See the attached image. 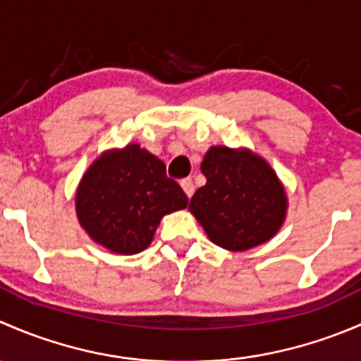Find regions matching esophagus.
Listing matches in <instances>:
<instances>
[{"label":"esophagus","instance_id":"esophagus-1","mask_svg":"<svg viewBox=\"0 0 361 361\" xmlns=\"http://www.w3.org/2000/svg\"><path fill=\"white\" fill-rule=\"evenodd\" d=\"M181 188H183V192L187 194V197H192L194 195V181H192V178H185V180H181Z\"/></svg>","mask_w":361,"mask_h":361}]
</instances>
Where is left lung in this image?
Returning <instances> with one entry per match:
<instances>
[{"label": "left lung", "mask_w": 361, "mask_h": 361, "mask_svg": "<svg viewBox=\"0 0 361 361\" xmlns=\"http://www.w3.org/2000/svg\"><path fill=\"white\" fill-rule=\"evenodd\" d=\"M206 185L188 209L214 245L245 251L269 241L283 225L286 195L272 167L251 152L213 147L201 164Z\"/></svg>", "instance_id": "8db88e82"}]
</instances>
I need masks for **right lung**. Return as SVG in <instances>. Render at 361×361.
<instances>
[{
    "instance_id": "right-lung-1",
    "label": "right lung",
    "mask_w": 361,
    "mask_h": 361,
    "mask_svg": "<svg viewBox=\"0 0 361 361\" xmlns=\"http://www.w3.org/2000/svg\"><path fill=\"white\" fill-rule=\"evenodd\" d=\"M166 166L140 145L108 152L89 167L76 192V214L87 234L120 255L140 253L154 239L160 218L187 207Z\"/></svg>"
}]
</instances>
